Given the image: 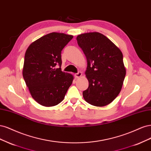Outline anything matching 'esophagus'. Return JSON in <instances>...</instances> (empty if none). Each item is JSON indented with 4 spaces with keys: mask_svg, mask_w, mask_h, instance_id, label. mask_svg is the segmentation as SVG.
Masks as SVG:
<instances>
[{
    "mask_svg": "<svg viewBox=\"0 0 151 151\" xmlns=\"http://www.w3.org/2000/svg\"><path fill=\"white\" fill-rule=\"evenodd\" d=\"M81 75H82L81 72L78 71V72L77 73H75V77L76 78H80Z\"/></svg>",
    "mask_w": 151,
    "mask_h": 151,
    "instance_id": "34e87169",
    "label": "esophagus"
}]
</instances>
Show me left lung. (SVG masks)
Listing matches in <instances>:
<instances>
[{
    "label": "left lung",
    "instance_id": "8db88e82",
    "mask_svg": "<svg viewBox=\"0 0 151 151\" xmlns=\"http://www.w3.org/2000/svg\"><path fill=\"white\" fill-rule=\"evenodd\" d=\"M76 40L87 60L85 75L89 85L83 96L92 105H107L119 94L126 75L122 52L99 32L81 34Z\"/></svg>",
    "mask_w": 151,
    "mask_h": 151
}]
</instances>
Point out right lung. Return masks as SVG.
I'll use <instances>...</instances> for the list:
<instances>
[{
	"mask_svg": "<svg viewBox=\"0 0 151 151\" xmlns=\"http://www.w3.org/2000/svg\"><path fill=\"white\" fill-rule=\"evenodd\" d=\"M73 37L51 32L28 47L22 75L32 98L39 104L52 106L64 99L73 76L61 71V51Z\"/></svg>",
	"mask_w": 151,
	"mask_h": 151,
	"instance_id": "add662e5",
	"label": "right lung"
}]
</instances>
